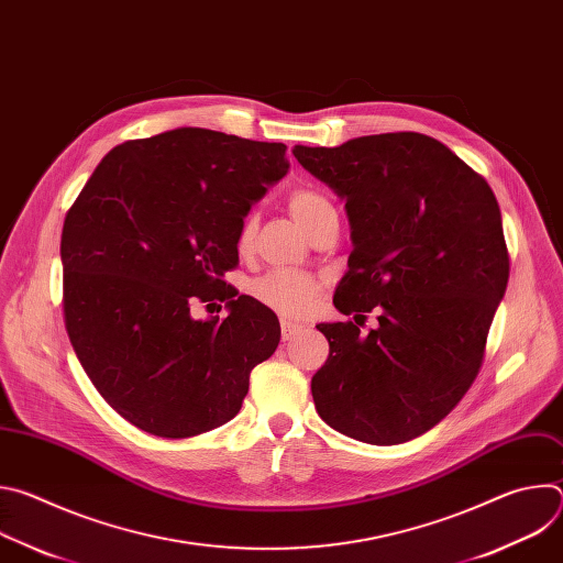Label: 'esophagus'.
<instances>
[{
    "mask_svg": "<svg viewBox=\"0 0 563 563\" xmlns=\"http://www.w3.org/2000/svg\"><path fill=\"white\" fill-rule=\"evenodd\" d=\"M298 332H300V325H298V323H291V320H283V323H280L283 341H291Z\"/></svg>",
    "mask_w": 563,
    "mask_h": 563,
    "instance_id": "1",
    "label": "esophagus"
}]
</instances>
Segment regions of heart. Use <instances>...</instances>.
I'll use <instances>...</instances> for the list:
<instances>
[{
	"label": "heart",
	"mask_w": 563,
	"mask_h": 563,
	"mask_svg": "<svg viewBox=\"0 0 563 563\" xmlns=\"http://www.w3.org/2000/svg\"><path fill=\"white\" fill-rule=\"evenodd\" d=\"M289 209L298 224L309 233L318 222H323L330 216H336L334 205L313 189H296L289 196ZM256 222L254 216H247L238 229V250H250L254 240ZM318 294V283L300 272L291 269H274L254 283V296L263 305L276 309L283 316H302L311 309L313 298Z\"/></svg>",
	"instance_id": "1"
}]
</instances>
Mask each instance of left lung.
<instances>
[{
  "mask_svg": "<svg viewBox=\"0 0 563 563\" xmlns=\"http://www.w3.org/2000/svg\"><path fill=\"white\" fill-rule=\"evenodd\" d=\"M291 153L345 200L354 247L334 305L356 325H316L330 341L311 378L316 412L356 441L406 443L454 410L484 361L510 274L497 198L423 133ZM372 308L379 325L365 335Z\"/></svg>",
  "mask_w": 563,
  "mask_h": 563,
  "instance_id": "obj_1",
  "label": "left lung"
}]
</instances>
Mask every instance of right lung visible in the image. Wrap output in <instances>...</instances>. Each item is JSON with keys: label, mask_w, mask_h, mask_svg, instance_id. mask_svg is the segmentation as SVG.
Wrapping results in <instances>:
<instances>
[{"label": "right lung", "mask_w": 563, "mask_h": 563, "mask_svg": "<svg viewBox=\"0 0 563 563\" xmlns=\"http://www.w3.org/2000/svg\"><path fill=\"white\" fill-rule=\"evenodd\" d=\"M285 144L180 126L111 148L62 229L64 320L107 404L187 439L231 421L280 341L276 313L238 296V229L287 172ZM227 299L220 321L190 316ZM209 307V305H207Z\"/></svg>", "instance_id": "right-lung-1"}]
</instances>
